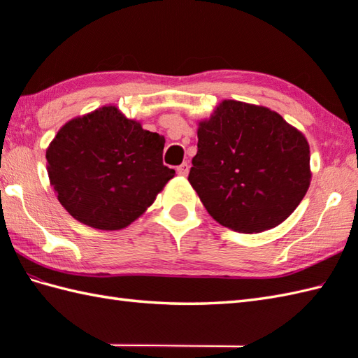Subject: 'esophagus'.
I'll list each match as a JSON object with an SVG mask.
<instances>
[{
	"label": "esophagus",
	"mask_w": 358,
	"mask_h": 358,
	"mask_svg": "<svg viewBox=\"0 0 358 358\" xmlns=\"http://www.w3.org/2000/svg\"><path fill=\"white\" fill-rule=\"evenodd\" d=\"M177 172L180 173V175H183V177H185V175H187L189 173V163H181L178 167H177Z\"/></svg>",
	"instance_id": "1"
}]
</instances>
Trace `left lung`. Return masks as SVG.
Here are the masks:
<instances>
[{
	"mask_svg": "<svg viewBox=\"0 0 358 358\" xmlns=\"http://www.w3.org/2000/svg\"><path fill=\"white\" fill-rule=\"evenodd\" d=\"M189 183L220 224L268 231L292 214L310 181L309 144L268 108L224 100L199 127Z\"/></svg>",
	"mask_w": 358,
	"mask_h": 358,
	"instance_id": "obj_1",
	"label": "left lung"
}]
</instances>
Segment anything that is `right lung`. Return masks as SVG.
Listing matches in <instances>:
<instances>
[{"label":"right lung","mask_w":358,"mask_h":358,"mask_svg":"<svg viewBox=\"0 0 358 358\" xmlns=\"http://www.w3.org/2000/svg\"><path fill=\"white\" fill-rule=\"evenodd\" d=\"M163 149L164 136L104 106L59 129L45 150L50 185L75 220L123 229L175 175L163 164Z\"/></svg>","instance_id":"obj_1"}]
</instances>
